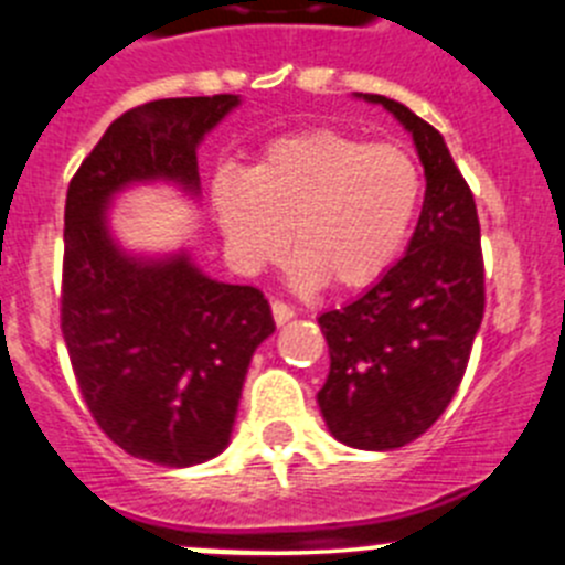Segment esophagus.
I'll return each mask as SVG.
<instances>
[{
    "label": "esophagus",
    "instance_id": "obj_1",
    "mask_svg": "<svg viewBox=\"0 0 565 565\" xmlns=\"http://www.w3.org/2000/svg\"><path fill=\"white\" fill-rule=\"evenodd\" d=\"M271 313L277 326H286L288 319H294V308L288 306V302H279V299H274L271 302Z\"/></svg>",
    "mask_w": 565,
    "mask_h": 565
}]
</instances>
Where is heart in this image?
I'll return each instance as SVG.
<instances>
[{"label":"heart","mask_w":565,"mask_h":565,"mask_svg":"<svg viewBox=\"0 0 565 565\" xmlns=\"http://www.w3.org/2000/svg\"><path fill=\"white\" fill-rule=\"evenodd\" d=\"M422 172L407 149L339 129L268 143L248 172L221 169L212 209L228 252L254 271L288 246L299 286H371L393 266L416 221Z\"/></svg>","instance_id":"b5f03b06"}]
</instances>
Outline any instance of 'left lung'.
<instances>
[{"label":"left lung","instance_id":"left-lung-1","mask_svg":"<svg viewBox=\"0 0 565 565\" xmlns=\"http://www.w3.org/2000/svg\"><path fill=\"white\" fill-rule=\"evenodd\" d=\"M413 135L427 189L407 254L362 297L319 317L331 371L317 393L337 441L396 450L438 422L456 396L483 319L481 223L441 132L384 96Z\"/></svg>","mask_w":565,"mask_h":565}]
</instances>
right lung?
<instances>
[{
    "label": "right lung",
    "mask_w": 565,
    "mask_h": 565,
    "mask_svg": "<svg viewBox=\"0 0 565 565\" xmlns=\"http://www.w3.org/2000/svg\"><path fill=\"white\" fill-rule=\"evenodd\" d=\"M239 96L161 98L115 118L64 206L62 333L78 391L109 441L163 467L221 456L248 362L274 333L263 291L206 277L186 252L141 257L109 232L135 183L201 194L198 147Z\"/></svg>",
    "instance_id": "obj_1"
}]
</instances>
